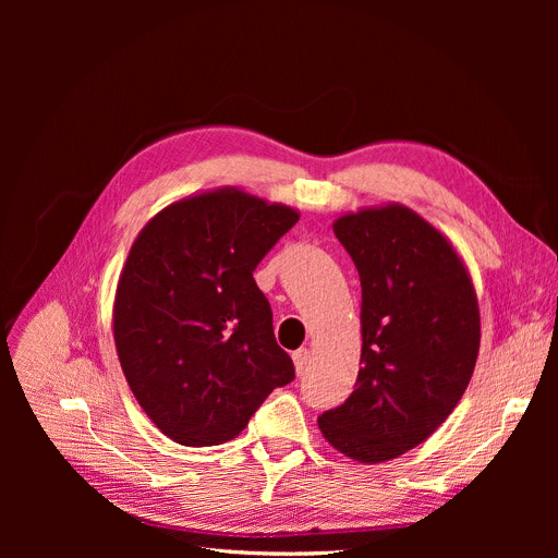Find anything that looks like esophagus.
<instances>
[{
    "instance_id": "esophagus-1",
    "label": "esophagus",
    "mask_w": 558,
    "mask_h": 558,
    "mask_svg": "<svg viewBox=\"0 0 558 558\" xmlns=\"http://www.w3.org/2000/svg\"><path fill=\"white\" fill-rule=\"evenodd\" d=\"M291 357H294V366H296V371H299V373H303V371L307 368L310 360H312V355H310V350H307V348H299L296 353L291 355Z\"/></svg>"
}]
</instances>
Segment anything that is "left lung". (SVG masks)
I'll return each instance as SVG.
<instances>
[{"label": "left lung", "mask_w": 558, "mask_h": 558, "mask_svg": "<svg viewBox=\"0 0 558 558\" xmlns=\"http://www.w3.org/2000/svg\"><path fill=\"white\" fill-rule=\"evenodd\" d=\"M332 230L362 282V368L318 429L341 454L383 463L441 427L471 383L477 294L450 240L407 205L341 215Z\"/></svg>", "instance_id": "obj_1"}]
</instances>
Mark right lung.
I'll use <instances>...</instances> for the list:
<instances>
[{
  "label": "right lung",
  "instance_id": "right-lung-1",
  "mask_svg": "<svg viewBox=\"0 0 558 558\" xmlns=\"http://www.w3.org/2000/svg\"><path fill=\"white\" fill-rule=\"evenodd\" d=\"M299 217L219 187L167 205L135 238L114 291V348L135 400L171 441H230L294 379L253 271Z\"/></svg>",
  "mask_w": 558,
  "mask_h": 558
}]
</instances>
